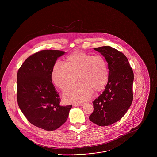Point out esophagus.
Wrapping results in <instances>:
<instances>
[{
    "label": "esophagus",
    "mask_w": 157,
    "mask_h": 157,
    "mask_svg": "<svg viewBox=\"0 0 157 157\" xmlns=\"http://www.w3.org/2000/svg\"><path fill=\"white\" fill-rule=\"evenodd\" d=\"M73 105L74 106H83L84 105V103H75Z\"/></svg>",
    "instance_id": "34e87169"
}]
</instances>
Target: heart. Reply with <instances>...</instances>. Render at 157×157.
I'll list each match as a JSON object with an SVG mask.
<instances>
[{
	"label": "heart",
	"instance_id": "obj_1",
	"mask_svg": "<svg viewBox=\"0 0 157 157\" xmlns=\"http://www.w3.org/2000/svg\"><path fill=\"white\" fill-rule=\"evenodd\" d=\"M80 82L64 94L68 102L83 101L89 99L93 92L103 90L109 79V70L105 59L100 55L93 56L82 51L69 55L66 64L57 62L52 71L54 84L65 91L78 78Z\"/></svg>",
	"mask_w": 157,
	"mask_h": 157
}]
</instances>
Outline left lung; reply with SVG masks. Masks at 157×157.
<instances>
[{
	"mask_svg": "<svg viewBox=\"0 0 157 157\" xmlns=\"http://www.w3.org/2000/svg\"><path fill=\"white\" fill-rule=\"evenodd\" d=\"M94 49L108 62L109 79L103 93L93 101L94 111L89 118L97 125L106 126L120 120L131 106L134 72L121 52L109 46Z\"/></svg>",
	"mask_w": 157,
	"mask_h": 157,
	"instance_id": "1",
	"label": "left lung"
}]
</instances>
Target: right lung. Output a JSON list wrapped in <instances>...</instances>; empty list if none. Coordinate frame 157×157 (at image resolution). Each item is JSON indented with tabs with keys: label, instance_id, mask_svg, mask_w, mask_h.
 <instances>
[{
	"label": "right lung",
	"instance_id": "obj_1",
	"mask_svg": "<svg viewBox=\"0 0 157 157\" xmlns=\"http://www.w3.org/2000/svg\"><path fill=\"white\" fill-rule=\"evenodd\" d=\"M65 52L38 51L23 63L17 75V100L23 113L32 124L54 131L64 124L72 105L62 106L51 74L56 60Z\"/></svg>",
	"mask_w": 157,
	"mask_h": 157
}]
</instances>
